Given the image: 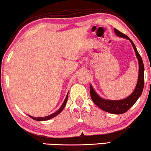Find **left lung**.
<instances>
[{
	"label": "left lung",
	"mask_w": 151,
	"mask_h": 151,
	"mask_svg": "<svg viewBox=\"0 0 151 151\" xmlns=\"http://www.w3.org/2000/svg\"><path fill=\"white\" fill-rule=\"evenodd\" d=\"M114 32L115 34L117 36L120 37L125 38L129 40L133 45V47H134L139 63V74L136 86H135L134 92L129 96H128L125 99L121 100H107L103 99L96 93V92L91 85H90V93L91 99L93 101L94 104L97 105L102 110L111 114H121L126 112L131 107L134 106V104L137 101V100L138 99V98L140 97L142 93L144 82H145V73H144L145 67H144L142 59L141 56L138 53V52H137L136 47H135L132 39L128 36H127L126 35L122 33L119 30L116 29V28H114Z\"/></svg>",
	"instance_id": "left-lung-1"
}]
</instances>
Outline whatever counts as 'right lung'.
<instances>
[{"mask_svg": "<svg viewBox=\"0 0 151 151\" xmlns=\"http://www.w3.org/2000/svg\"><path fill=\"white\" fill-rule=\"evenodd\" d=\"M67 99H68V93H67V95L66 96V98H65L64 102H63V104H62V106H60V108L58 109V110L56 111V112H54L53 114H50L49 116H45V117H33V116H31L28 115L33 120H35V121H47V120H50L52 119V118L55 117L56 116H57L58 114H60L61 112H62L63 109H64L65 105L67 104Z\"/></svg>", "mask_w": 151, "mask_h": 151, "instance_id": "add662e5", "label": "right lung"}]
</instances>
